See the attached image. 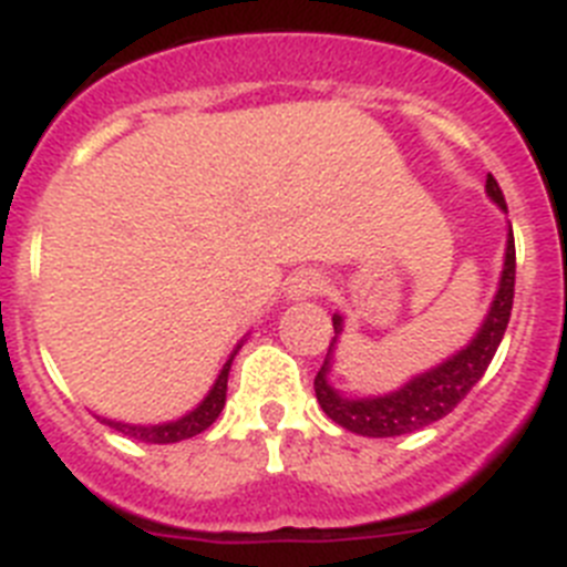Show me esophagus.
Instances as JSON below:
<instances>
[{"label": "esophagus", "instance_id": "obj_1", "mask_svg": "<svg viewBox=\"0 0 567 567\" xmlns=\"http://www.w3.org/2000/svg\"><path fill=\"white\" fill-rule=\"evenodd\" d=\"M327 289V284H323V278H320L318 272H298L292 280H289V298H312V295H320Z\"/></svg>", "mask_w": 567, "mask_h": 567}]
</instances>
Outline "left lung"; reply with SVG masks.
Instances as JSON below:
<instances>
[{
	"mask_svg": "<svg viewBox=\"0 0 567 567\" xmlns=\"http://www.w3.org/2000/svg\"><path fill=\"white\" fill-rule=\"evenodd\" d=\"M485 193L491 202L497 204L503 213H508L499 189L497 178L488 173L485 178ZM514 278H517V249H514V233H508L505 244V264L499 275V287L491 309L485 315L483 327L471 338V343L452 358L437 363L429 372L417 374L409 383H403L398 392L378 394V398H343V394L329 383L334 360V343L343 332V318L332 315L334 338L329 343V352L323 365H320L318 378H315V394H318L320 409L327 412L329 420L343 425L346 432L363 434V437H400V434H412L425 429V425L437 423L449 412L457 409L460 400L480 383L488 363L494 360L499 340L508 329L511 307H514Z\"/></svg>",
	"mask_w": 567,
	"mask_h": 567,
	"instance_id": "8db88e82",
	"label": "left lung"
}]
</instances>
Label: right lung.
I'll use <instances>...</instances> for the list:
<instances>
[{
	"instance_id": "1",
	"label": "right lung",
	"mask_w": 567,
	"mask_h": 567,
	"mask_svg": "<svg viewBox=\"0 0 567 567\" xmlns=\"http://www.w3.org/2000/svg\"><path fill=\"white\" fill-rule=\"evenodd\" d=\"M238 349H240V343H238ZM238 349L229 354V360L224 363L221 374H218V380L213 383V389H209L207 398L195 405L193 412L184 414V417L173 420V423H158V425H130V423H115V420H102V423H107L110 429H115V432H122V434H127V437L138 440V443L164 445V443H178V440H187V437H195V434H202L204 429H209V425L218 420L224 403H227L229 365H233V358L238 354Z\"/></svg>"
}]
</instances>
